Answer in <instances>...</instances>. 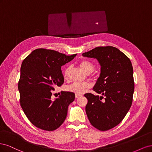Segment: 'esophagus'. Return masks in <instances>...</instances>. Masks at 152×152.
Wrapping results in <instances>:
<instances>
[{
  "label": "esophagus",
  "mask_w": 152,
  "mask_h": 152,
  "mask_svg": "<svg viewBox=\"0 0 152 152\" xmlns=\"http://www.w3.org/2000/svg\"><path fill=\"white\" fill-rule=\"evenodd\" d=\"M82 96V94H75V98H78Z\"/></svg>",
  "instance_id": "1"
}]
</instances>
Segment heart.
I'll use <instances>...</instances> for the list:
<instances>
[{
    "instance_id": "1",
    "label": "heart",
    "mask_w": 152,
    "mask_h": 152,
    "mask_svg": "<svg viewBox=\"0 0 152 152\" xmlns=\"http://www.w3.org/2000/svg\"><path fill=\"white\" fill-rule=\"evenodd\" d=\"M80 66L83 69L86 73L93 72L95 69V65L93 63L89 60H82L80 62ZM70 70V66H67L63 72V76L65 79H67L69 72ZM90 85L87 82H73L66 87L67 91L74 93L75 94H82L89 89Z\"/></svg>"
}]
</instances>
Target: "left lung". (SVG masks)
Instances as JSON below:
<instances>
[{
    "instance_id": "8db88e82",
    "label": "left lung",
    "mask_w": 152,
    "mask_h": 152,
    "mask_svg": "<svg viewBox=\"0 0 152 152\" xmlns=\"http://www.w3.org/2000/svg\"><path fill=\"white\" fill-rule=\"evenodd\" d=\"M101 65L100 76L93 91L102 94H84L86 112L91 125L108 131L120 124L129 110L134 90L132 63L126 55L112 46L97 47L82 54Z\"/></svg>"
}]
</instances>
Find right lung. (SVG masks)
I'll use <instances>...</instances> for the list:
<instances>
[{"label":"right lung","instance_id":"1","mask_svg":"<svg viewBox=\"0 0 152 152\" xmlns=\"http://www.w3.org/2000/svg\"><path fill=\"white\" fill-rule=\"evenodd\" d=\"M75 56L40 48L32 51L22 62L18 86L20 105L30 122L40 129L54 131L65 120L75 94L61 91L59 98L53 100L52 91L64 82L61 66Z\"/></svg>","mask_w":152,"mask_h":152}]
</instances>
